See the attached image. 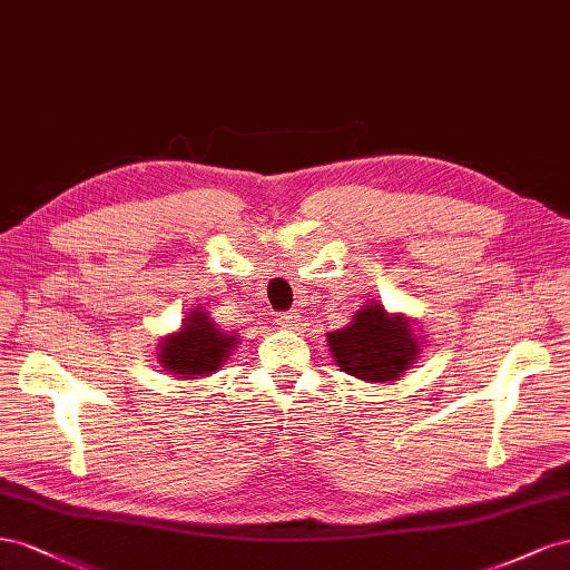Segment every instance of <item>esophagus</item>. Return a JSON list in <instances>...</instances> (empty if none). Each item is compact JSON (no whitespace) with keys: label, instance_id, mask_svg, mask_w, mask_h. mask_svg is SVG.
<instances>
[{"label":"esophagus","instance_id":"esophagus-1","mask_svg":"<svg viewBox=\"0 0 570 570\" xmlns=\"http://www.w3.org/2000/svg\"><path fill=\"white\" fill-rule=\"evenodd\" d=\"M296 322H298V313H296V311H288V313H282V315H279V324H282V327H294Z\"/></svg>","mask_w":570,"mask_h":570}]
</instances>
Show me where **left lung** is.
I'll return each instance as SVG.
<instances>
[{
  "label": "left lung",
  "instance_id": "8db88e82",
  "mask_svg": "<svg viewBox=\"0 0 570 570\" xmlns=\"http://www.w3.org/2000/svg\"><path fill=\"white\" fill-rule=\"evenodd\" d=\"M327 346L341 370L367 382L396 380L420 353L409 322L386 315L382 305H367L344 330L330 332Z\"/></svg>",
  "mask_w": 570,
  "mask_h": 570
}]
</instances>
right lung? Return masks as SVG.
I'll list each match as a JSON object with an SVG mask.
<instances>
[{
  "instance_id": "add662e5",
  "label": "right lung",
  "mask_w": 570,
  "mask_h": 570,
  "mask_svg": "<svg viewBox=\"0 0 570 570\" xmlns=\"http://www.w3.org/2000/svg\"><path fill=\"white\" fill-rule=\"evenodd\" d=\"M236 346V336L217 330V324L205 313L193 311L184 322V330L165 338L159 346V363L174 375L205 377L217 372Z\"/></svg>"
}]
</instances>
